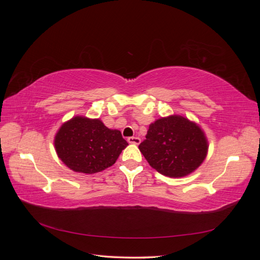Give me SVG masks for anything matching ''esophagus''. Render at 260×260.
Wrapping results in <instances>:
<instances>
[{
  "label": "esophagus",
  "mask_w": 260,
  "mask_h": 260,
  "mask_svg": "<svg viewBox=\"0 0 260 260\" xmlns=\"http://www.w3.org/2000/svg\"><path fill=\"white\" fill-rule=\"evenodd\" d=\"M128 142H129L130 144L138 145V144H140L141 140H140V138H138V137H129V138H128Z\"/></svg>",
  "instance_id": "obj_1"
}]
</instances>
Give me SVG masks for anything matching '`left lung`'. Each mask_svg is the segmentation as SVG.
<instances>
[{
  "instance_id": "obj_1",
  "label": "left lung",
  "mask_w": 260,
  "mask_h": 260,
  "mask_svg": "<svg viewBox=\"0 0 260 260\" xmlns=\"http://www.w3.org/2000/svg\"><path fill=\"white\" fill-rule=\"evenodd\" d=\"M139 148L159 174L180 178L191 174L204 161L208 144L198 124L182 116L160 118L149 125Z\"/></svg>"
}]
</instances>
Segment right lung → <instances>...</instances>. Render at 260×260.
<instances>
[{
    "label": "right lung",
    "mask_w": 260,
    "mask_h": 260,
    "mask_svg": "<svg viewBox=\"0 0 260 260\" xmlns=\"http://www.w3.org/2000/svg\"><path fill=\"white\" fill-rule=\"evenodd\" d=\"M54 144L68 168L92 175L113 166L128 142L100 119L78 116L61 125Z\"/></svg>",
    "instance_id": "obj_1"
}]
</instances>
